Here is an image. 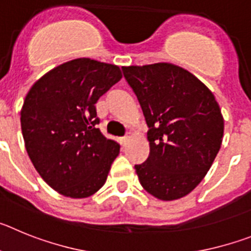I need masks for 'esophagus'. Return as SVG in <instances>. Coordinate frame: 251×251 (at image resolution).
I'll return each mask as SVG.
<instances>
[{
  "mask_svg": "<svg viewBox=\"0 0 251 251\" xmlns=\"http://www.w3.org/2000/svg\"><path fill=\"white\" fill-rule=\"evenodd\" d=\"M130 138H132V134H130V133H127V134H126V136L123 137V139H122V141H123L124 145H127V142L129 141Z\"/></svg>",
  "mask_w": 251,
  "mask_h": 251,
  "instance_id": "obj_1",
  "label": "esophagus"
}]
</instances>
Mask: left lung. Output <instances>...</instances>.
I'll return each mask as SVG.
<instances>
[{
    "mask_svg": "<svg viewBox=\"0 0 251 251\" xmlns=\"http://www.w3.org/2000/svg\"><path fill=\"white\" fill-rule=\"evenodd\" d=\"M148 126L150 156L136 165L148 194L172 201L202 181L221 147L224 118L207 86L170 63L123 66Z\"/></svg>",
    "mask_w": 251,
    "mask_h": 251,
    "instance_id": "8db88e82",
    "label": "left lung"
}]
</instances>
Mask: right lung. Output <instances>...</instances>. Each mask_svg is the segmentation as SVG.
Here are the masks:
<instances>
[{"label":"right lung","instance_id":"right-lung-1","mask_svg":"<svg viewBox=\"0 0 251 251\" xmlns=\"http://www.w3.org/2000/svg\"><path fill=\"white\" fill-rule=\"evenodd\" d=\"M121 79L117 65L80 57L46 73L26 95L21 109L26 151L59 194L84 199L105 183L121 147L97 128L95 103Z\"/></svg>","mask_w":251,"mask_h":251}]
</instances>
